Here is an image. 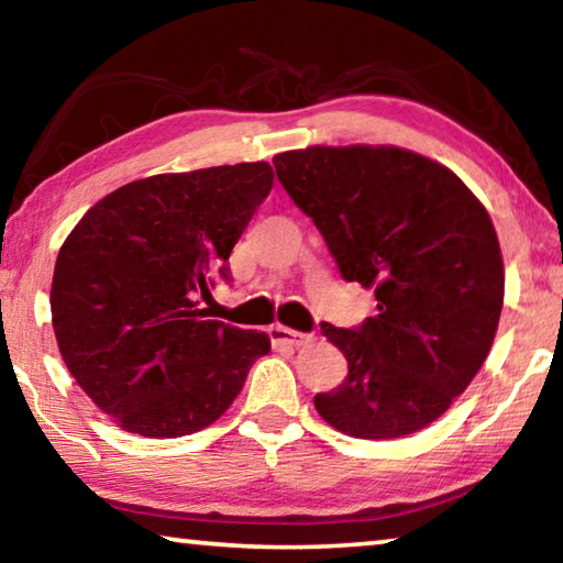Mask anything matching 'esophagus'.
I'll return each instance as SVG.
<instances>
[{
	"instance_id": "esophagus-1",
	"label": "esophagus",
	"mask_w": 563,
	"mask_h": 563,
	"mask_svg": "<svg viewBox=\"0 0 563 563\" xmlns=\"http://www.w3.org/2000/svg\"><path fill=\"white\" fill-rule=\"evenodd\" d=\"M271 335V342L273 345H288V347H298L302 345V342H308L312 335H308V332H298V330H290L285 325H273L268 330Z\"/></svg>"
}]
</instances>
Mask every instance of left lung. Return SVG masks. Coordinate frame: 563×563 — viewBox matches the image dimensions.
I'll use <instances>...</instances> for the list:
<instances>
[{
    "mask_svg": "<svg viewBox=\"0 0 563 563\" xmlns=\"http://www.w3.org/2000/svg\"><path fill=\"white\" fill-rule=\"evenodd\" d=\"M273 166L342 278L375 288L373 318L320 325L347 360V377L316 395L320 417L357 440L424 430L479 373L499 325L489 213L450 168L395 146H310Z\"/></svg>",
    "mask_w": 563,
    "mask_h": 563,
    "instance_id": "1",
    "label": "left lung"
}]
</instances>
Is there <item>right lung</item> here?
I'll list each match as a JSON object with an SVG mask.
<instances>
[{"mask_svg": "<svg viewBox=\"0 0 563 563\" xmlns=\"http://www.w3.org/2000/svg\"><path fill=\"white\" fill-rule=\"evenodd\" d=\"M273 188L265 161L113 190L66 238L52 322L76 383L126 432L170 440L216 422L268 355L265 332L208 320L233 245Z\"/></svg>", "mask_w": 563, "mask_h": 563, "instance_id": "1", "label": "right lung"}]
</instances>
